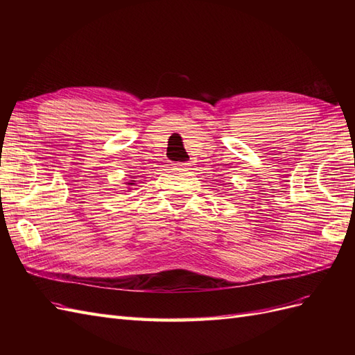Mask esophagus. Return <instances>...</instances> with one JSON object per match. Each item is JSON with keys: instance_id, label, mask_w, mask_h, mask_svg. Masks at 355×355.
Masks as SVG:
<instances>
[{"instance_id": "esophagus-1", "label": "esophagus", "mask_w": 355, "mask_h": 355, "mask_svg": "<svg viewBox=\"0 0 355 355\" xmlns=\"http://www.w3.org/2000/svg\"><path fill=\"white\" fill-rule=\"evenodd\" d=\"M175 167L179 168V170H188L189 168V163H178V164H175Z\"/></svg>"}]
</instances>
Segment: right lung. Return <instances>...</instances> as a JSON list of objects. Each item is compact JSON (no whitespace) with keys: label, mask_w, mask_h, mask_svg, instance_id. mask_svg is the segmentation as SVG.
<instances>
[{"label":"right lung","mask_w":355,"mask_h":355,"mask_svg":"<svg viewBox=\"0 0 355 355\" xmlns=\"http://www.w3.org/2000/svg\"><path fill=\"white\" fill-rule=\"evenodd\" d=\"M136 180H132V182H127V185H135Z\"/></svg>","instance_id":"add662e5"}]
</instances>
